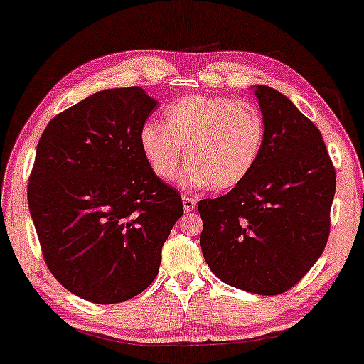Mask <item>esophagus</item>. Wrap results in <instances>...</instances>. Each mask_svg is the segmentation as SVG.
<instances>
[{
    "instance_id": "1",
    "label": "esophagus",
    "mask_w": 364,
    "mask_h": 364,
    "mask_svg": "<svg viewBox=\"0 0 364 364\" xmlns=\"http://www.w3.org/2000/svg\"><path fill=\"white\" fill-rule=\"evenodd\" d=\"M194 206H196V199H193L191 196H183V209L186 213L193 211Z\"/></svg>"
}]
</instances>
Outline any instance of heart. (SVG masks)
Here are the masks:
<instances>
[{
  "label": "heart",
  "mask_w": 364,
  "mask_h": 364,
  "mask_svg": "<svg viewBox=\"0 0 364 364\" xmlns=\"http://www.w3.org/2000/svg\"><path fill=\"white\" fill-rule=\"evenodd\" d=\"M138 140L158 180H175L186 156L183 183L188 188L223 191L254 171L264 148L265 120L250 102L188 95L166 107L163 124L145 122Z\"/></svg>",
  "instance_id": "heart-1"
}]
</instances>
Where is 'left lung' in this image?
<instances>
[{
  "instance_id": "left-lung-1",
  "label": "left lung",
  "mask_w": 364,
  "mask_h": 364,
  "mask_svg": "<svg viewBox=\"0 0 364 364\" xmlns=\"http://www.w3.org/2000/svg\"><path fill=\"white\" fill-rule=\"evenodd\" d=\"M250 89L265 120L262 153L226 196L198 203L201 250L223 282L279 295L323 252L336 176L320 130L294 102L272 87Z\"/></svg>"
}]
</instances>
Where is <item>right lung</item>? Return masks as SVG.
I'll list each match as a JSON object with an SVG mask.
<instances>
[{"instance_id": "right-lung-1", "label": "right lung", "mask_w": 364, "mask_h": 364, "mask_svg": "<svg viewBox=\"0 0 364 364\" xmlns=\"http://www.w3.org/2000/svg\"><path fill=\"white\" fill-rule=\"evenodd\" d=\"M156 105L140 87L100 90L55 115L36 148L28 203L44 260L94 304L141 294L183 216L181 196L153 175L138 140Z\"/></svg>"}]
</instances>
